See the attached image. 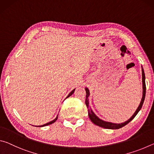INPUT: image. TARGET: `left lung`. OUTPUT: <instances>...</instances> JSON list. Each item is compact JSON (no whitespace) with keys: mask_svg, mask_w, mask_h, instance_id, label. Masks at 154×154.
<instances>
[{"mask_svg":"<svg viewBox=\"0 0 154 154\" xmlns=\"http://www.w3.org/2000/svg\"><path fill=\"white\" fill-rule=\"evenodd\" d=\"M142 80H143V97H142V100L140 103L139 107L137 108V111L134 112V113L132 115V116L128 119V120L124 122V123H122V124H114V123H111V122L103 121V120H102V119H99L98 117L96 116L94 113V112L91 110V109L89 106L88 97H89V96H90V92H89V90H88L87 88H85V91H86V96H85V105H86L87 108L88 109V116H89L90 120L92 121L94 124L97 125V126H100L102 128H107V129H119V128H120L126 126V124H128L130 121H132V119H134V117L137 116V114L139 113V111L140 110V109H141L142 106H143V102H144L145 98V93H146L145 76V72H144V71H143V68H142Z\"/></svg>","mask_w":154,"mask_h":154,"instance_id":"1","label":"left lung"}]
</instances>
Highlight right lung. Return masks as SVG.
Masks as SVG:
<instances>
[{
  "label": "right lung",
  "instance_id": "1",
  "mask_svg": "<svg viewBox=\"0 0 154 154\" xmlns=\"http://www.w3.org/2000/svg\"><path fill=\"white\" fill-rule=\"evenodd\" d=\"M74 91H75V89L72 91V92L69 94V96H67V98L68 97H69V96H71L72 94H73V92H74ZM58 116H57V117L56 118V119H54L53 121H51V122H48V123H47V124H44V125H42V126H39V127H43V126H48V125H49V124H53V123H54V122H55L56 120H57V119H58Z\"/></svg>",
  "mask_w": 154,
  "mask_h": 154
}]
</instances>
